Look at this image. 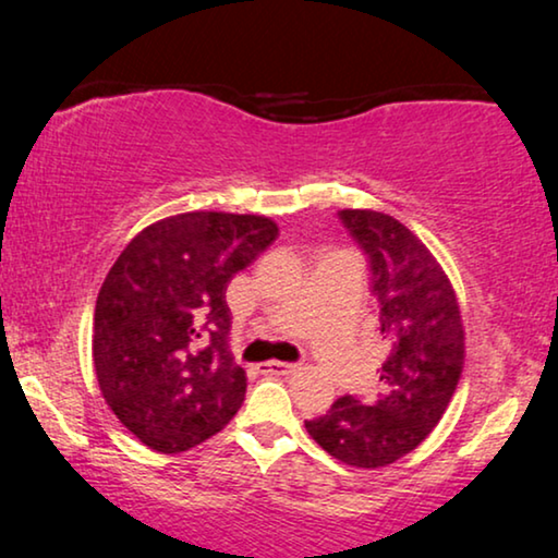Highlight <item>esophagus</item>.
<instances>
[{"instance_id": "obj_1", "label": "esophagus", "mask_w": 558, "mask_h": 558, "mask_svg": "<svg viewBox=\"0 0 558 558\" xmlns=\"http://www.w3.org/2000/svg\"><path fill=\"white\" fill-rule=\"evenodd\" d=\"M296 368H300V365H294V363L269 361V363H264L262 373H269V376H289V373H294Z\"/></svg>"}]
</instances>
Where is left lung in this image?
Segmentation results:
<instances>
[{
	"label": "left lung",
	"mask_w": 558,
	"mask_h": 558,
	"mask_svg": "<svg viewBox=\"0 0 558 558\" xmlns=\"http://www.w3.org/2000/svg\"><path fill=\"white\" fill-rule=\"evenodd\" d=\"M338 216L368 256L386 357L376 399L340 396L304 426L335 460L376 470L422 445L447 411L464 365L462 315L445 269L407 226L378 210Z\"/></svg>",
	"instance_id": "8db88e82"
}]
</instances>
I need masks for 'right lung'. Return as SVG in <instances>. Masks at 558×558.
<instances>
[{"instance_id": "add662e5", "label": "right lung", "mask_w": 558, "mask_h": 558, "mask_svg": "<svg viewBox=\"0 0 558 558\" xmlns=\"http://www.w3.org/2000/svg\"><path fill=\"white\" fill-rule=\"evenodd\" d=\"M277 235L264 216L180 213L136 233L113 262L96 300L94 368L142 445L185 452L241 409L246 371L228 350L226 289Z\"/></svg>"}]
</instances>
